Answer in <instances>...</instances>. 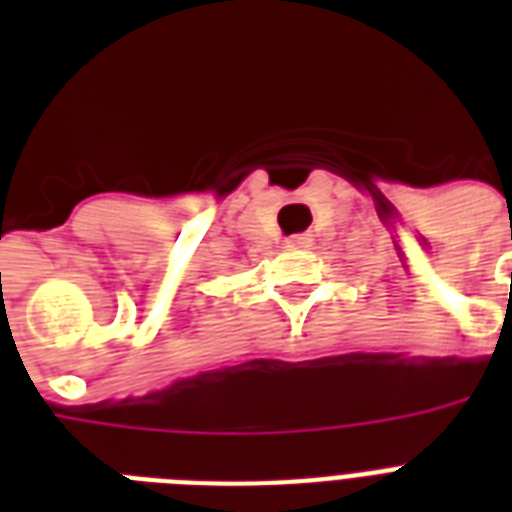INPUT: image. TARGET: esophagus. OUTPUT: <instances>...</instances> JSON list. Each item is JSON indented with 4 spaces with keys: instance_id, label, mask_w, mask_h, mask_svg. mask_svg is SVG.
Masks as SVG:
<instances>
[{
    "instance_id": "esophagus-1",
    "label": "esophagus",
    "mask_w": 512,
    "mask_h": 512,
    "mask_svg": "<svg viewBox=\"0 0 512 512\" xmlns=\"http://www.w3.org/2000/svg\"><path fill=\"white\" fill-rule=\"evenodd\" d=\"M287 247H292V249L308 247V239H305L303 233H295V236H289V239H287Z\"/></svg>"
}]
</instances>
